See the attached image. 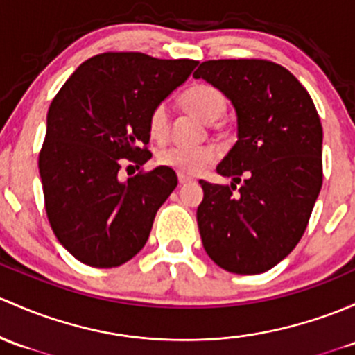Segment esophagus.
<instances>
[{"instance_id": "1", "label": "esophagus", "mask_w": 355, "mask_h": 355, "mask_svg": "<svg viewBox=\"0 0 355 355\" xmlns=\"http://www.w3.org/2000/svg\"><path fill=\"white\" fill-rule=\"evenodd\" d=\"M192 180H193L192 177H187V175H184V173H178V184L180 185L189 184V182H192Z\"/></svg>"}]
</instances>
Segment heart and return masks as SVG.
Returning <instances> with one entry per match:
<instances>
[{"mask_svg":"<svg viewBox=\"0 0 355 355\" xmlns=\"http://www.w3.org/2000/svg\"><path fill=\"white\" fill-rule=\"evenodd\" d=\"M182 105L206 124H214L225 115L226 98L221 92L211 85H193L180 98ZM149 136L155 141H165L170 132V114L165 103H159L151 110L148 119ZM218 158V149L212 146L184 148L168 146L158 151V162L162 165L180 173H200Z\"/></svg>","mask_w":355,"mask_h":355,"instance_id":"obj_1","label":"heart"}]
</instances>
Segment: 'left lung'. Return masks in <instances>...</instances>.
<instances>
[{
  "instance_id": "left-lung-1",
  "label": "left lung",
  "mask_w": 355,
  "mask_h": 355,
  "mask_svg": "<svg viewBox=\"0 0 355 355\" xmlns=\"http://www.w3.org/2000/svg\"><path fill=\"white\" fill-rule=\"evenodd\" d=\"M193 78L225 93L238 117L236 144L216 168L231 185L199 180L202 245L227 272L262 274L301 240L322 189L318 112L294 74L263 59L206 61Z\"/></svg>"
}]
</instances>
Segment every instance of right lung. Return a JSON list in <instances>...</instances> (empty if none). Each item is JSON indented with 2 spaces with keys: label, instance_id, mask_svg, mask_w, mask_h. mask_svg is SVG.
<instances>
[{
  "label": "right lung",
  "instance_id": "right-lung-1",
  "mask_svg": "<svg viewBox=\"0 0 355 355\" xmlns=\"http://www.w3.org/2000/svg\"><path fill=\"white\" fill-rule=\"evenodd\" d=\"M197 64L103 52L80 64L52 100L39 153L46 212L59 243L81 263L119 267L146 245L177 173L158 166L122 182L119 170L122 159L141 166L151 158L149 114Z\"/></svg>",
  "mask_w": 355,
  "mask_h": 355
}]
</instances>
